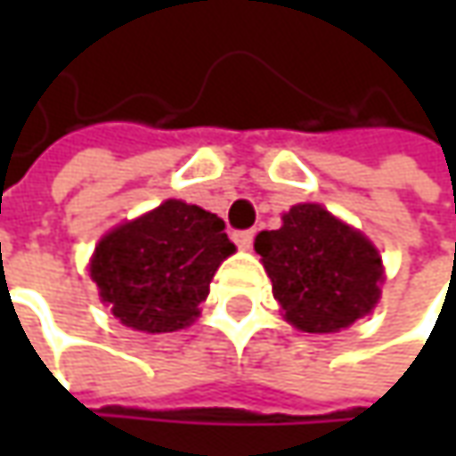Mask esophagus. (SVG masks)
Listing matches in <instances>:
<instances>
[{"instance_id":"obj_1","label":"esophagus","mask_w":456,"mask_h":456,"mask_svg":"<svg viewBox=\"0 0 456 456\" xmlns=\"http://www.w3.org/2000/svg\"><path fill=\"white\" fill-rule=\"evenodd\" d=\"M233 240H236L238 248H251V243H254V231H236V233H233Z\"/></svg>"}]
</instances>
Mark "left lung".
Returning a JSON list of instances; mask_svg holds the SVG:
<instances>
[{"instance_id": "1", "label": "left lung", "mask_w": 456, "mask_h": 456, "mask_svg": "<svg viewBox=\"0 0 456 456\" xmlns=\"http://www.w3.org/2000/svg\"><path fill=\"white\" fill-rule=\"evenodd\" d=\"M284 317L305 332H338L380 297V256L368 238L322 205H294L279 231L254 243Z\"/></svg>"}]
</instances>
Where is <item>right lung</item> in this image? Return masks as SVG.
Wrapping results in <instances>:
<instances>
[{
  "label": "right lung",
  "instance_id": "1",
  "mask_svg": "<svg viewBox=\"0 0 456 456\" xmlns=\"http://www.w3.org/2000/svg\"><path fill=\"white\" fill-rule=\"evenodd\" d=\"M236 251L225 223L198 205L167 200L101 238L91 276L118 322L175 332L200 314L220 261Z\"/></svg>",
  "mask_w": 456,
  "mask_h": 456
}]
</instances>
